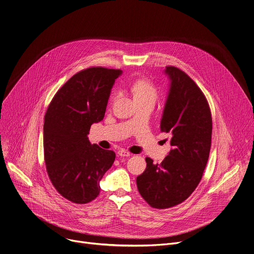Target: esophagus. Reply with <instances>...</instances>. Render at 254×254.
I'll use <instances>...</instances> for the list:
<instances>
[{"label": "esophagus", "instance_id": "esophagus-1", "mask_svg": "<svg viewBox=\"0 0 254 254\" xmlns=\"http://www.w3.org/2000/svg\"><path fill=\"white\" fill-rule=\"evenodd\" d=\"M118 155L119 156H121V157H129L130 156V153L129 152H127V150H120L119 152H118Z\"/></svg>", "mask_w": 254, "mask_h": 254}]
</instances>
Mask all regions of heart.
Returning a JSON list of instances; mask_svg holds the SVG:
<instances>
[{
    "instance_id": "1",
    "label": "heart",
    "mask_w": 254,
    "mask_h": 254,
    "mask_svg": "<svg viewBox=\"0 0 254 254\" xmlns=\"http://www.w3.org/2000/svg\"><path fill=\"white\" fill-rule=\"evenodd\" d=\"M130 90L134 100H141L147 98L156 99L157 96L156 88L148 79L145 78L133 81L130 86Z\"/></svg>"
}]
</instances>
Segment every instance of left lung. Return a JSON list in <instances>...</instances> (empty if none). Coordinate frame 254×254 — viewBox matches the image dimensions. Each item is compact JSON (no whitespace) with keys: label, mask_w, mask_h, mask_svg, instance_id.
Listing matches in <instances>:
<instances>
[{"label":"left lung","mask_w":254,"mask_h":254,"mask_svg":"<svg viewBox=\"0 0 254 254\" xmlns=\"http://www.w3.org/2000/svg\"><path fill=\"white\" fill-rule=\"evenodd\" d=\"M170 88L160 128L171 140L168 156L154 164L146 158V170L136 177L143 198L155 209H168L186 200L196 189L209 159L212 114L194 81L178 67L168 65Z\"/></svg>","instance_id":"1"}]
</instances>
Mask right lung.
I'll return each instance as SVG.
<instances>
[{
    "instance_id": "add662e5",
    "label": "right lung",
    "mask_w": 254,
    "mask_h": 254,
    "mask_svg": "<svg viewBox=\"0 0 254 254\" xmlns=\"http://www.w3.org/2000/svg\"><path fill=\"white\" fill-rule=\"evenodd\" d=\"M121 70L92 66L75 74L57 92L43 125L44 161L58 192L87 203L100 192L99 182L115 153L88 140L91 126L103 120L111 88Z\"/></svg>"
}]
</instances>
